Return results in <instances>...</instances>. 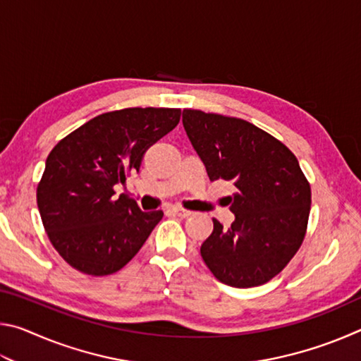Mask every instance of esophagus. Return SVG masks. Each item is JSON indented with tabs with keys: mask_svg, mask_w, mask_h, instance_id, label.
Wrapping results in <instances>:
<instances>
[{
	"mask_svg": "<svg viewBox=\"0 0 361 361\" xmlns=\"http://www.w3.org/2000/svg\"><path fill=\"white\" fill-rule=\"evenodd\" d=\"M172 212L175 213V215H178V216H181V218H188V216L192 215V212H189V210H186V209H180V207H173Z\"/></svg>",
	"mask_w": 361,
	"mask_h": 361,
	"instance_id": "1",
	"label": "esophagus"
}]
</instances>
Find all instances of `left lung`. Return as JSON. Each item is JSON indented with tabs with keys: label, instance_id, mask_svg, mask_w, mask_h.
I'll return each mask as SVG.
<instances>
[{
	"label": "left lung",
	"instance_id": "8db88e82",
	"mask_svg": "<svg viewBox=\"0 0 361 361\" xmlns=\"http://www.w3.org/2000/svg\"><path fill=\"white\" fill-rule=\"evenodd\" d=\"M183 127L212 181H234V221L213 232L200 255L213 276L234 288L276 277L301 247L310 186L296 156L264 130L237 118L183 109Z\"/></svg>",
	"mask_w": 361,
	"mask_h": 361
}]
</instances>
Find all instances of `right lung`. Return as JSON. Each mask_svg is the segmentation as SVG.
<instances>
[{"instance_id": "1", "label": "right lung", "mask_w": 361, "mask_h": 361, "mask_svg": "<svg viewBox=\"0 0 361 361\" xmlns=\"http://www.w3.org/2000/svg\"><path fill=\"white\" fill-rule=\"evenodd\" d=\"M180 109L126 108L97 116L56 145L38 185L49 239L71 267L108 276L124 267L161 221L114 186L138 172L145 152L180 122Z\"/></svg>"}]
</instances>
